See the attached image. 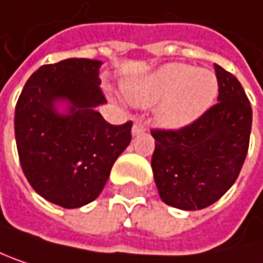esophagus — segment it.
Wrapping results in <instances>:
<instances>
[{"instance_id": "34e87169", "label": "esophagus", "mask_w": 263, "mask_h": 263, "mask_svg": "<svg viewBox=\"0 0 263 263\" xmlns=\"http://www.w3.org/2000/svg\"><path fill=\"white\" fill-rule=\"evenodd\" d=\"M144 132H145V127H144V124H142V122H139V121H136V122L133 124L132 135H133V136H136V135H141V133H144Z\"/></svg>"}]
</instances>
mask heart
<instances>
[{
  "label": "heart",
  "mask_w": 263,
  "mask_h": 263,
  "mask_svg": "<svg viewBox=\"0 0 263 263\" xmlns=\"http://www.w3.org/2000/svg\"><path fill=\"white\" fill-rule=\"evenodd\" d=\"M125 98L138 107L155 110L158 125L170 130L187 127L200 119L214 104L219 82L213 71L187 64H165L122 85Z\"/></svg>",
  "instance_id": "obj_1"
}]
</instances>
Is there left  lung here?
Returning <instances> with one entry per match:
<instances>
[{
    "label": "left lung",
    "instance_id": "1",
    "mask_svg": "<svg viewBox=\"0 0 263 263\" xmlns=\"http://www.w3.org/2000/svg\"><path fill=\"white\" fill-rule=\"evenodd\" d=\"M217 104L181 130H152L159 196L179 210L210 206L236 182L247 158L253 111L240 82L214 64Z\"/></svg>",
    "mask_w": 263,
    "mask_h": 263
}]
</instances>
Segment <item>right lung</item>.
<instances>
[{
    "label": "right lung",
    "instance_id": "right-lung-1",
    "mask_svg": "<svg viewBox=\"0 0 263 263\" xmlns=\"http://www.w3.org/2000/svg\"><path fill=\"white\" fill-rule=\"evenodd\" d=\"M102 61L68 58L40 67L15 108L23 172L46 200L79 208L101 195L118 156L132 141V122L108 124L96 107Z\"/></svg>",
    "mask_w": 263,
    "mask_h": 263
}]
</instances>
